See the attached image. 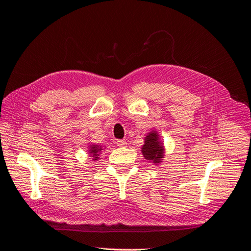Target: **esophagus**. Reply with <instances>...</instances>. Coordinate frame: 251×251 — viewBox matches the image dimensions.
Segmentation results:
<instances>
[{
  "mask_svg": "<svg viewBox=\"0 0 251 251\" xmlns=\"http://www.w3.org/2000/svg\"><path fill=\"white\" fill-rule=\"evenodd\" d=\"M117 145H118L119 147H125L126 145H127V142L124 141V140H118L117 141Z\"/></svg>",
  "mask_w": 251,
  "mask_h": 251,
  "instance_id": "34e87169",
  "label": "esophagus"
}]
</instances>
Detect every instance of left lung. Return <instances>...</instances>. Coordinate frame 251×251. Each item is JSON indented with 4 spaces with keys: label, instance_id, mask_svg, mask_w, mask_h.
Instances as JSON below:
<instances>
[{
    "label": "left lung",
    "instance_id": "obj_1",
    "mask_svg": "<svg viewBox=\"0 0 251 251\" xmlns=\"http://www.w3.org/2000/svg\"><path fill=\"white\" fill-rule=\"evenodd\" d=\"M142 153L145 159L155 165H158L161 159L164 158V145L163 142L159 141V135L155 130H152L145 137V144L142 147Z\"/></svg>",
    "mask_w": 251,
    "mask_h": 251
}]
</instances>
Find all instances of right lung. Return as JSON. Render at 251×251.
<instances>
[{
    "label": "right lung",
    "mask_w": 251,
    "mask_h": 251,
    "mask_svg": "<svg viewBox=\"0 0 251 251\" xmlns=\"http://www.w3.org/2000/svg\"><path fill=\"white\" fill-rule=\"evenodd\" d=\"M102 150V147L99 146V145H91L90 146V150H88V153H90V155L94 157V160L98 159L99 157V152Z\"/></svg>",
    "instance_id": "right-lung-1"
}]
</instances>
